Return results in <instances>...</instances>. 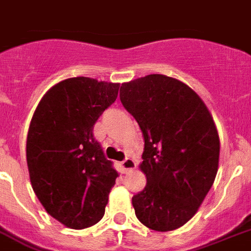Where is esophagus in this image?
Listing matches in <instances>:
<instances>
[{"instance_id":"esophagus-1","label":"esophagus","mask_w":251,"mask_h":251,"mask_svg":"<svg viewBox=\"0 0 251 251\" xmlns=\"http://www.w3.org/2000/svg\"><path fill=\"white\" fill-rule=\"evenodd\" d=\"M135 161L131 159V158H125L124 161L121 162V167L124 171H129V170H132V168H135Z\"/></svg>"}]
</instances>
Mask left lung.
Returning a JSON list of instances; mask_svg holds the SVG:
<instances>
[{
  "label": "left lung",
  "instance_id": "8db88e82",
  "mask_svg": "<svg viewBox=\"0 0 251 251\" xmlns=\"http://www.w3.org/2000/svg\"><path fill=\"white\" fill-rule=\"evenodd\" d=\"M120 100L144 136L147 185L132 197L138 220L161 232L184 226L218 171L220 138L207 106L186 84L159 74L124 83Z\"/></svg>",
  "mask_w": 251,
  "mask_h": 251
}]
</instances>
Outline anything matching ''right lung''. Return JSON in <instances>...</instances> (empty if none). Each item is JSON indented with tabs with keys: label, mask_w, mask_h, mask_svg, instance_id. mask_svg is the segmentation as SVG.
<instances>
[{
	"label": "right lung",
	"mask_w": 251,
	"mask_h": 251,
	"mask_svg": "<svg viewBox=\"0 0 251 251\" xmlns=\"http://www.w3.org/2000/svg\"><path fill=\"white\" fill-rule=\"evenodd\" d=\"M119 88L70 77L44 94L31 119L26 139L31 186L47 213L70 228L100 221L119 176L93 135L94 124L115 102Z\"/></svg>",
	"instance_id": "1"
}]
</instances>
